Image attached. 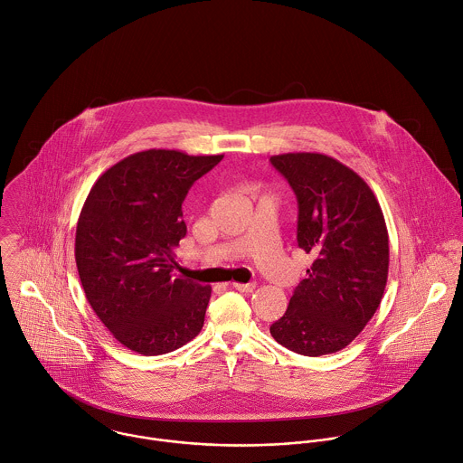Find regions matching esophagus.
Listing matches in <instances>:
<instances>
[{
	"instance_id": "esophagus-1",
	"label": "esophagus",
	"mask_w": 463,
	"mask_h": 463,
	"mask_svg": "<svg viewBox=\"0 0 463 463\" xmlns=\"http://www.w3.org/2000/svg\"><path fill=\"white\" fill-rule=\"evenodd\" d=\"M232 288L238 292H252L256 288V283H232Z\"/></svg>"
}]
</instances>
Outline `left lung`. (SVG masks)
I'll return each mask as SVG.
<instances>
[{"mask_svg": "<svg viewBox=\"0 0 463 463\" xmlns=\"http://www.w3.org/2000/svg\"><path fill=\"white\" fill-rule=\"evenodd\" d=\"M298 196V245L314 258L281 319L270 326L285 348L319 357L346 348L384 296L390 241L370 185L323 153L270 156Z\"/></svg>", "mask_w": 463, "mask_h": 463, "instance_id": "8db88e82", "label": "left lung"}]
</instances>
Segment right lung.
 Wrapping results in <instances>:
<instances>
[{"label":"right lung","instance_id":"obj_1","mask_svg":"<svg viewBox=\"0 0 463 463\" xmlns=\"http://www.w3.org/2000/svg\"><path fill=\"white\" fill-rule=\"evenodd\" d=\"M222 158L140 151L104 171L88 193L75 231L80 285L102 325L131 352H175L203 326L211 287L173 274L175 249L187 232L185 194Z\"/></svg>","mask_w":463,"mask_h":463}]
</instances>
